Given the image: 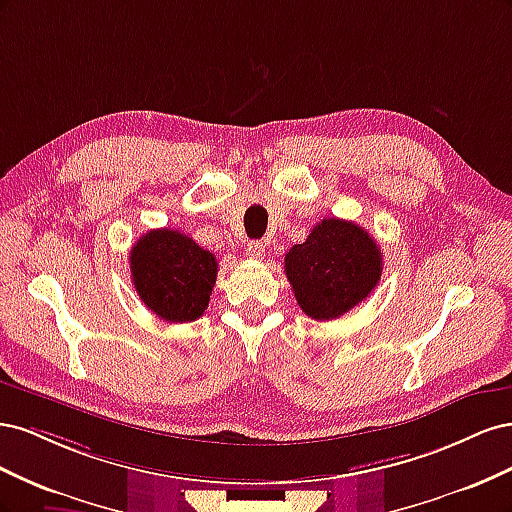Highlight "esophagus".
Wrapping results in <instances>:
<instances>
[{"label": "esophagus", "instance_id": "obj_1", "mask_svg": "<svg viewBox=\"0 0 512 512\" xmlns=\"http://www.w3.org/2000/svg\"><path fill=\"white\" fill-rule=\"evenodd\" d=\"M245 254L250 258H262V254H265V245H262L260 241H250L245 245Z\"/></svg>", "mask_w": 512, "mask_h": 512}]
</instances>
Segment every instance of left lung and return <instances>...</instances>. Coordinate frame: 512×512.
<instances>
[{"mask_svg":"<svg viewBox=\"0 0 512 512\" xmlns=\"http://www.w3.org/2000/svg\"><path fill=\"white\" fill-rule=\"evenodd\" d=\"M284 260L294 297L314 320L344 316L367 299L382 275L378 243L359 224L339 218L318 222Z\"/></svg>","mask_w":512,"mask_h":512,"instance_id":"1","label":"left lung"}]
</instances>
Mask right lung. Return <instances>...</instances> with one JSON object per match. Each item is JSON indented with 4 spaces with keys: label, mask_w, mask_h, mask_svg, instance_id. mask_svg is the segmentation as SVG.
<instances>
[{
    "label": "right lung",
    "mask_w": 512,
    "mask_h": 512,
    "mask_svg": "<svg viewBox=\"0 0 512 512\" xmlns=\"http://www.w3.org/2000/svg\"><path fill=\"white\" fill-rule=\"evenodd\" d=\"M132 282L141 301L166 322L203 316L218 277V260L179 230L158 228L130 252Z\"/></svg>",
    "instance_id": "right-lung-1"
}]
</instances>
